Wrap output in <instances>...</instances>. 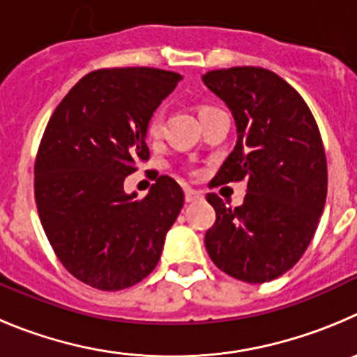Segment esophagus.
Instances as JSON below:
<instances>
[{"label":"esophagus","instance_id":"esophagus-1","mask_svg":"<svg viewBox=\"0 0 357 357\" xmlns=\"http://www.w3.org/2000/svg\"><path fill=\"white\" fill-rule=\"evenodd\" d=\"M202 195L199 194L197 190H194V188H185V201L186 202H195V201H199Z\"/></svg>","mask_w":357,"mask_h":357}]
</instances>
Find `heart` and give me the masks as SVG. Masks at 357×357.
Here are the masks:
<instances>
[{
	"label": "heart",
	"mask_w": 357,
	"mask_h": 357,
	"mask_svg": "<svg viewBox=\"0 0 357 357\" xmlns=\"http://www.w3.org/2000/svg\"><path fill=\"white\" fill-rule=\"evenodd\" d=\"M202 110H208V108H202ZM160 128H162V119H160L158 114H155L151 117L149 124H147V133H149V137H156L160 133Z\"/></svg>",
	"instance_id": "heart-1"
}]
</instances>
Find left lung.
<instances>
[{"label": "left lung", "mask_w": 357, "mask_h": 357, "mask_svg": "<svg viewBox=\"0 0 357 357\" xmlns=\"http://www.w3.org/2000/svg\"><path fill=\"white\" fill-rule=\"evenodd\" d=\"M204 85L226 102L236 146L210 185L247 181L242 206L208 195L217 220L204 245L240 281L266 282L301 259L322 217L327 163L319 126L294 86L263 67L208 70Z\"/></svg>", "instance_id": "1"}]
</instances>
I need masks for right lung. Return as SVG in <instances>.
Listing matches in <instances>:
<instances>
[{"label": "right lung", "instance_id": "obj_1", "mask_svg": "<svg viewBox=\"0 0 357 357\" xmlns=\"http://www.w3.org/2000/svg\"><path fill=\"white\" fill-rule=\"evenodd\" d=\"M181 79L155 67L94 70L47 123L35 162L38 217L62 265L89 287L123 290L158 265L185 194L160 176L137 199L124 179L149 158L147 124Z\"/></svg>", "mask_w": 357, "mask_h": 357}]
</instances>
